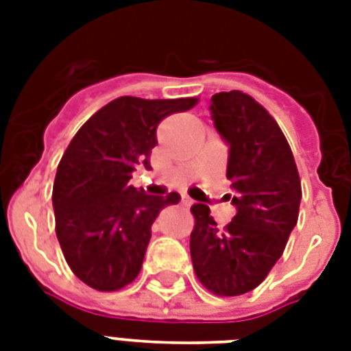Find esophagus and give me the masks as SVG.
I'll use <instances>...</instances> for the list:
<instances>
[{"instance_id": "obj_1", "label": "esophagus", "mask_w": 351, "mask_h": 351, "mask_svg": "<svg viewBox=\"0 0 351 351\" xmlns=\"http://www.w3.org/2000/svg\"><path fill=\"white\" fill-rule=\"evenodd\" d=\"M193 202H195V200H193V198L186 197V195H184V197H182V204H184V206H187V208H189V206H193Z\"/></svg>"}]
</instances>
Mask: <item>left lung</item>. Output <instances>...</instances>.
<instances>
[{"label":"left lung","instance_id":"left-lung-1","mask_svg":"<svg viewBox=\"0 0 351 351\" xmlns=\"http://www.w3.org/2000/svg\"><path fill=\"white\" fill-rule=\"evenodd\" d=\"M211 120L228 145L231 200L237 215L224 230L206 204L191 206L189 247L198 280L213 293L234 297L255 289L280 258L299 219L300 178L277 121L251 96H211Z\"/></svg>","mask_w":351,"mask_h":351}]
</instances>
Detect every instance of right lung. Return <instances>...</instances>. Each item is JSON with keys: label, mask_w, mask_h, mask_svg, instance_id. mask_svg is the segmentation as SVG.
<instances>
[{"label": "right lung", "mask_w": 351, "mask_h": 351, "mask_svg": "<svg viewBox=\"0 0 351 351\" xmlns=\"http://www.w3.org/2000/svg\"><path fill=\"white\" fill-rule=\"evenodd\" d=\"M195 98L143 100L121 96L95 112L58 165L52 208L63 256L76 277L98 291H117L140 273L158 213L178 193L147 195L129 186L138 165L151 169L156 129Z\"/></svg>", "instance_id": "1"}]
</instances>
